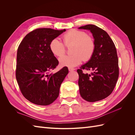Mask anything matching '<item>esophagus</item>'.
<instances>
[{"mask_svg": "<svg viewBox=\"0 0 135 135\" xmlns=\"http://www.w3.org/2000/svg\"><path fill=\"white\" fill-rule=\"evenodd\" d=\"M75 70V69H74V68H69V71H74V70Z\"/></svg>", "mask_w": 135, "mask_h": 135, "instance_id": "34e87169", "label": "esophagus"}]
</instances>
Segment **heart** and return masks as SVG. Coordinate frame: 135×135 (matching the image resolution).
Masks as SVG:
<instances>
[{"instance_id":"1","label":"heart","mask_w":135,"mask_h":135,"mask_svg":"<svg viewBox=\"0 0 135 135\" xmlns=\"http://www.w3.org/2000/svg\"><path fill=\"white\" fill-rule=\"evenodd\" d=\"M64 44L57 38L52 39L50 43V49L53 55L61 56L66 51V46L72 45L71 55H65L59 59L61 66L73 68L79 65L81 61H88L95 51L96 44L94 39L86 32L76 29L68 31L63 36Z\"/></svg>"}]
</instances>
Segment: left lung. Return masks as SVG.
<instances>
[{
    "instance_id": "1",
    "label": "left lung",
    "mask_w": 135,
    "mask_h": 135,
    "mask_svg": "<svg viewBox=\"0 0 135 135\" xmlns=\"http://www.w3.org/2000/svg\"><path fill=\"white\" fill-rule=\"evenodd\" d=\"M79 28L90 30L96 44L92 58L77 70L80 95L88 102H96L109 96L116 85L119 76L117 50L112 39L102 28L94 25ZM82 69L93 72L84 74Z\"/></svg>"
}]
</instances>
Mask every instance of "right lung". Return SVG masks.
<instances>
[{
    "label": "right lung",
    "instance_id": "add662e5",
    "mask_svg": "<svg viewBox=\"0 0 135 135\" xmlns=\"http://www.w3.org/2000/svg\"><path fill=\"white\" fill-rule=\"evenodd\" d=\"M65 31L36 28L19 45L16 78L23 96L34 104L48 105L59 95L61 84L69 70L64 67L55 74L50 73L59 61L51 52L50 43Z\"/></svg>",
    "mask_w": 135,
    "mask_h": 135
}]
</instances>
